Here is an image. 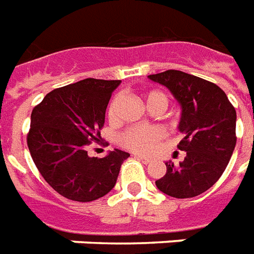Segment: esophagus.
<instances>
[{
	"instance_id": "34e87169",
	"label": "esophagus",
	"mask_w": 254,
	"mask_h": 254,
	"mask_svg": "<svg viewBox=\"0 0 254 254\" xmlns=\"http://www.w3.org/2000/svg\"><path fill=\"white\" fill-rule=\"evenodd\" d=\"M134 157H136V159H138L140 161H142L144 164H149V163L152 161L151 159H148V157H145V156H141V155H134Z\"/></svg>"
}]
</instances>
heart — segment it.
I'll use <instances>...</instances> for the list:
<instances>
[{
    "label": "heart",
    "mask_w": 254,
    "mask_h": 254,
    "mask_svg": "<svg viewBox=\"0 0 254 254\" xmlns=\"http://www.w3.org/2000/svg\"><path fill=\"white\" fill-rule=\"evenodd\" d=\"M168 102L170 101L167 95L160 91H149L145 94V103L149 112H153L156 109L165 112V109L168 108ZM120 105H121V97L116 95L108 108V117L110 121L117 120ZM163 137H164L163 129L157 127H130L120 134L118 142L127 151L149 155L155 151V148Z\"/></svg>",
    "instance_id": "obj_1"
}]
</instances>
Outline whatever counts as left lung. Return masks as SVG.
I'll list each match as a JSON object with an SVG mask.
<instances>
[{
	"instance_id": "8db88e82",
	"label": "left lung",
	"mask_w": 254,
	"mask_h": 254,
	"mask_svg": "<svg viewBox=\"0 0 254 254\" xmlns=\"http://www.w3.org/2000/svg\"><path fill=\"white\" fill-rule=\"evenodd\" d=\"M163 84L182 106L180 151L185 160L175 167L165 163L167 172L156 180L161 192L185 199L198 196L217 183L236 146V109L221 87L195 75L167 69L148 76Z\"/></svg>"
}]
</instances>
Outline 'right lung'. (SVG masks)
I'll return each mask as SVG.
<instances>
[{"instance_id":"right-lung-1","label":"right lung","mask_w":254,"mask_h":254,"mask_svg":"<svg viewBox=\"0 0 254 254\" xmlns=\"http://www.w3.org/2000/svg\"><path fill=\"white\" fill-rule=\"evenodd\" d=\"M121 80L87 78L52 90L31 114L27 142L33 163L58 194L75 202L102 198L116 186L129 153L120 149L98 159L87 146L98 142L112 93Z\"/></svg>"}]
</instances>
